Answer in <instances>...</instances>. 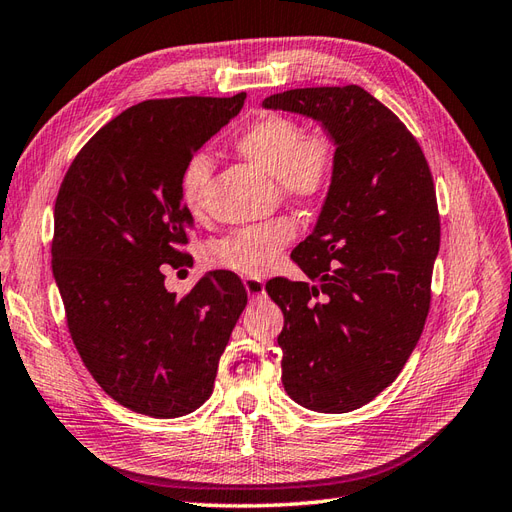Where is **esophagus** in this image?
Listing matches in <instances>:
<instances>
[{"instance_id": "obj_1", "label": "esophagus", "mask_w": 512, "mask_h": 512, "mask_svg": "<svg viewBox=\"0 0 512 512\" xmlns=\"http://www.w3.org/2000/svg\"><path fill=\"white\" fill-rule=\"evenodd\" d=\"M244 287H246V294H248V296H253V298L266 296V285H264V281H261V279L246 277V279H244Z\"/></svg>"}]
</instances>
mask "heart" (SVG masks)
Listing matches in <instances>:
<instances>
[{"label":"heart","instance_id":"1","mask_svg":"<svg viewBox=\"0 0 512 512\" xmlns=\"http://www.w3.org/2000/svg\"><path fill=\"white\" fill-rule=\"evenodd\" d=\"M235 149L253 166L277 179L283 194L296 201L313 203L329 194L337 173V144L326 131H305L292 116L259 114L246 123L233 140ZM207 155L196 153L179 175L181 201L196 216L203 209L209 179ZM290 218H274L257 227L227 235L212 246L209 261L251 277H261L277 261L281 248L294 238Z\"/></svg>","mask_w":512,"mask_h":512}]
</instances>
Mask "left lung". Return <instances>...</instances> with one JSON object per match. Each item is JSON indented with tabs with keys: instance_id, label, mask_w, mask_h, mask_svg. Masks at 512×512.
<instances>
[{
	"instance_id": "left-lung-1",
	"label": "left lung",
	"mask_w": 512,
	"mask_h": 512,
	"mask_svg": "<svg viewBox=\"0 0 512 512\" xmlns=\"http://www.w3.org/2000/svg\"><path fill=\"white\" fill-rule=\"evenodd\" d=\"M264 108L318 121L337 173L292 259L311 283L272 279L283 311V387L318 413H348L396 381L424 331L441 225L426 157L361 86L294 88Z\"/></svg>"
}]
</instances>
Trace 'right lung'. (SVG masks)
I'll list each match as a JSON object with an SVG mask.
<instances>
[{"label": "right lung", "instance_id": "add662e5", "mask_svg": "<svg viewBox=\"0 0 512 512\" xmlns=\"http://www.w3.org/2000/svg\"><path fill=\"white\" fill-rule=\"evenodd\" d=\"M244 99L142 101L103 125L62 179L51 270L69 333L99 387L136 413L199 409L246 307L244 285L229 270L207 272L177 298L160 268L190 266L183 246L192 214L179 175Z\"/></svg>", "mask_w": 512, "mask_h": 512}]
</instances>
